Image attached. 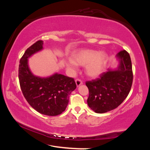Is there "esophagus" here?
Instances as JSON below:
<instances>
[{
  "instance_id": "34e87169",
  "label": "esophagus",
  "mask_w": 150,
  "mask_h": 150,
  "mask_svg": "<svg viewBox=\"0 0 150 150\" xmlns=\"http://www.w3.org/2000/svg\"><path fill=\"white\" fill-rule=\"evenodd\" d=\"M75 83H76V85H77V87H79L81 85L83 84L82 81H81V79H79L75 80Z\"/></svg>"
}]
</instances>
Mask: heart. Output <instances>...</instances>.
Segmentation results:
<instances>
[{
    "label": "heart",
    "mask_w": 150,
    "mask_h": 150,
    "mask_svg": "<svg viewBox=\"0 0 150 150\" xmlns=\"http://www.w3.org/2000/svg\"><path fill=\"white\" fill-rule=\"evenodd\" d=\"M107 54L104 52L85 49L75 52L72 55V59L66 63L68 69L74 70L77 65L85 66L86 74L91 77L99 76L105 69L107 62Z\"/></svg>",
    "instance_id": "heart-1"
}]
</instances>
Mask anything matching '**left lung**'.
Listing matches in <instances>:
<instances>
[{
    "label": "left lung",
    "mask_w": 150,
    "mask_h": 150,
    "mask_svg": "<svg viewBox=\"0 0 150 150\" xmlns=\"http://www.w3.org/2000/svg\"><path fill=\"white\" fill-rule=\"evenodd\" d=\"M116 57L119 60L117 69H108L99 78L86 82L89 91L88 106L96 113H105L117 108L131 89L133 73L130 55L122 50Z\"/></svg>",
    "instance_id": "8db88e82"
}]
</instances>
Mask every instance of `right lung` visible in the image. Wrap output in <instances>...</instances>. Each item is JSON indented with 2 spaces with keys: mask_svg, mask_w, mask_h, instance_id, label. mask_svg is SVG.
<instances>
[{
  "mask_svg": "<svg viewBox=\"0 0 150 150\" xmlns=\"http://www.w3.org/2000/svg\"><path fill=\"white\" fill-rule=\"evenodd\" d=\"M42 40L28 48L20 61L18 78L20 88L29 105L38 112L57 116L65 111L69 95L77 85L74 79L59 73L47 77L34 75L28 66V58L43 49Z\"/></svg>",
  "mask_w": 150,
  "mask_h": 150,
  "instance_id": "add662e5",
  "label": "right lung"
}]
</instances>
